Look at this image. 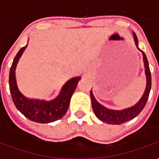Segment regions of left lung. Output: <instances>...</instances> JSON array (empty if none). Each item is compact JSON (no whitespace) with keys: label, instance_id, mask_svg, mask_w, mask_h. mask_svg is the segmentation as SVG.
I'll return each mask as SVG.
<instances>
[{"label":"left lung","instance_id":"1","mask_svg":"<svg viewBox=\"0 0 159 159\" xmlns=\"http://www.w3.org/2000/svg\"><path fill=\"white\" fill-rule=\"evenodd\" d=\"M133 37L134 42L136 46L137 49L142 53L144 67H145V75H146V78H147L146 89H145V91H144L142 97L140 98V100L132 107H128L125 109H122V110H113V109H109L107 107H104L103 105L99 103L93 95V91L92 90L90 91V98H91V101H92V107H93V112L100 121L108 123V124L118 125V124L126 123L128 121L134 118L144 109V107L147 104V100H148L149 93H150L151 87H152V77H151V72L148 61H147V58L145 54V52L139 48L138 38H137L134 32H133Z\"/></svg>","mask_w":159,"mask_h":159}]
</instances>
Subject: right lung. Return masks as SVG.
I'll use <instances>...</instances> for the list:
<instances>
[{"instance_id": "obj_1", "label": "right lung", "mask_w": 159, "mask_h": 159, "mask_svg": "<svg viewBox=\"0 0 159 159\" xmlns=\"http://www.w3.org/2000/svg\"><path fill=\"white\" fill-rule=\"evenodd\" d=\"M28 43L19 50L9 72V88L13 103L17 109L28 119L40 123H52L62 118L68 110L70 100L75 92L77 83L81 80V76H76L70 79L62 87L59 95L52 100L30 99L25 96L17 84L15 70L20 57L27 48Z\"/></svg>"}]
</instances>
